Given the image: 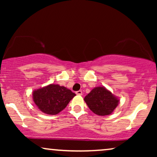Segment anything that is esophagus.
<instances>
[{
    "instance_id": "esophagus-1",
    "label": "esophagus",
    "mask_w": 157,
    "mask_h": 157,
    "mask_svg": "<svg viewBox=\"0 0 157 157\" xmlns=\"http://www.w3.org/2000/svg\"><path fill=\"white\" fill-rule=\"evenodd\" d=\"M76 94H77V95H82V91H81V90H79V91H76Z\"/></svg>"
}]
</instances>
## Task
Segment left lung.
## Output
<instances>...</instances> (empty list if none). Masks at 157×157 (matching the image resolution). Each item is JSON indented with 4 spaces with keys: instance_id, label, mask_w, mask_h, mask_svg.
<instances>
[{
    "instance_id": "1",
    "label": "left lung",
    "mask_w": 157,
    "mask_h": 157,
    "mask_svg": "<svg viewBox=\"0 0 157 157\" xmlns=\"http://www.w3.org/2000/svg\"><path fill=\"white\" fill-rule=\"evenodd\" d=\"M90 110L98 116L111 114L119 104V98L104 86L95 87L85 96Z\"/></svg>"
}]
</instances>
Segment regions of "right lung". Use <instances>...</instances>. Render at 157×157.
Wrapping results in <instances>:
<instances>
[{
    "mask_svg": "<svg viewBox=\"0 0 157 157\" xmlns=\"http://www.w3.org/2000/svg\"><path fill=\"white\" fill-rule=\"evenodd\" d=\"M33 99L38 109L46 114L56 115L63 110L76 94L64 86L50 84L33 91Z\"/></svg>",
    "mask_w": 157,
    "mask_h": 157,
    "instance_id": "1",
    "label": "right lung"
}]
</instances>
